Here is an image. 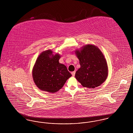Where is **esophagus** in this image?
Returning <instances> with one entry per match:
<instances>
[{"mask_svg":"<svg viewBox=\"0 0 133 133\" xmlns=\"http://www.w3.org/2000/svg\"><path fill=\"white\" fill-rule=\"evenodd\" d=\"M71 74H72V76H75V71H73V72H71Z\"/></svg>","mask_w":133,"mask_h":133,"instance_id":"1","label":"esophagus"}]
</instances>
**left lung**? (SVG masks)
<instances>
[{
	"instance_id": "8db88e82",
	"label": "left lung",
	"mask_w": 133,
	"mask_h": 133,
	"mask_svg": "<svg viewBox=\"0 0 133 133\" xmlns=\"http://www.w3.org/2000/svg\"><path fill=\"white\" fill-rule=\"evenodd\" d=\"M80 68L75 78L83 87L95 88L105 81L108 75L106 60L100 50L95 45L84 46L75 51Z\"/></svg>"
}]
</instances>
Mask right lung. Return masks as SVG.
Instances as JSON below:
<instances>
[{
  "mask_svg": "<svg viewBox=\"0 0 133 133\" xmlns=\"http://www.w3.org/2000/svg\"><path fill=\"white\" fill-rule=\"evenodd\" d=\"M60 58L59 54L53 55L51 50L43 51L39 55L32 70L33 79L38 88L55 93L72 76L66 66L59 62Z\"/></svg>",
  "mask_w": 133,
  "mask_h": 133,
  "instance_id": "add662e5",
  "label": "right lung"
}]
</instances>
